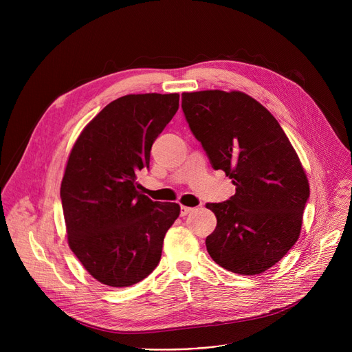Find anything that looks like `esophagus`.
Returning <instances> with one entry per match:
<instances>
[{
  "label": "esophagus",
  "instance_id": "34e87169",
  "mask_svg": "<svg viewBox=\"0 0 352 352\" xmlns=\"http://www.w3.org/2000/svg\"><path fill=\"white\" fill-rule=\"evenodd\" d=\"M192 211H194V208H191V207H184V206H181L179 214H181V217H186V215H188V214L192 212Z\"/></svg>",
  "mask_w": 352,
  "mask_h": 352
}]
</instances>
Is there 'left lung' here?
Returning <instances> with one entry per match:
<instances>
[{
	"label": "left lung",
	"mask_w": 352,
	"mask_h": 352,
	"mask_svg": "<svg viewBox=\"0 0 352 352\" xmlns=\"http://www.w3.org/2000/svg\"><path fill=\"white\" fill-rule=\"evenodd\" d=\"M181 107L212 168L235 186L230 199L206 206L217 217L208 254L235 274L267 271L300 236L309 187L297 153L270 111L244 92H184Z\"/></svg>",
	"instance_id": "obj_1"
}]
</instances>
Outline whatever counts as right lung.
I'll return each mask as SVG.
<instances>
[{
    "mask_svg": "<svg viewBox=\"0 0 352 352\" xmlns=\"http://www.w3.org/2000/svg\"><path fill=\"white\" fill-rule=\"evenodd\" d=\"M178 94H131L109 102L74 144L61 182L68 244L84 268L109 287H129L161 260L175 202L142 195L137 173L178 109Z\"/></svg>",
    "mask_w": 352,
    "mask_h": 352,
    "instance_id": "right-lung-1",
    "label": "right lung"
}]
</instances>
